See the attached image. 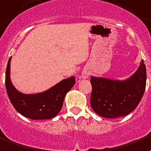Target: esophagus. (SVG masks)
<instances>
[{
    "label": "esophagus",
    "mask_w": 151,
    "mask_h": 151,
    "mask_svg": "<svg viewBox=\"0 0 151 151\" xmlns=\"http://www.w3.org/2000/svg\"><path fill=\"white\" fill-rule=\"evenodd\" d=\"M89 75H90V73H89V71H83L82 72V77L83 78V79L88 78V77L89 76Z\"/></svg>",
    "instance_id": "obj_1"
}]
</instances>
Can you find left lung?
<instances>
[{
	"instance_id": "8db88e82",
	"label": "left lung",
	"mask_w": 151,
	"mask_h": 151,
	"mask_svg": "<svg viewBox=\"0 0 151 151\" xmlns=\"http://www.w3.org/2000/svg\"><path fill=\"white\" fill-rule=\"evenodd\" d=\"M147 70L142 60L135 73L126 80L91 77V106L96 114L107 119L125 116L141 101L146 89Z\"/></svg>"
}]
</instances>
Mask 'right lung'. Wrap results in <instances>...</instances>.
Listing matches in <instances>:
<instances>
[{"label":"right lung","instance_id":"1","mask_svg":"<svg viewBox=\"0 0 151 151\" xmlns=\"http://www.w3.org/2000/svg\"><path fill=\"white\" fill-rule=\"evenodd\" d=\"M10 61L9 60L5 72V87L11 104L23 116L31 119H49L60 111L63 99L68 91L76 83V79L71 76L63 80L44 92L25 95L18 91L10 80Z\"/></svg>","mask_w":151,"mask_h":151}]
</instances>
